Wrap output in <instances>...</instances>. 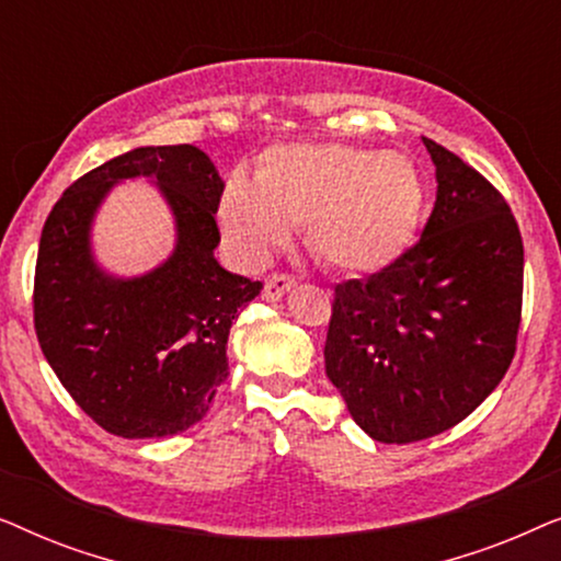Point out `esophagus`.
I'll return each mask as SVG.
<instances>
[{"mask_svg": "<svg viewBox=\"0 0 561 561\" xmlns=\"http://www.w3.org/2000/svg\"><path fill=\"white\" fill-rule=\"evenodd\" d=\"M294 286H296L294 275H288V273H273V275H267V278H265L263 298H265V301H280V298L286 296L288 290L294 288Z\"/></svg>", "mask_w": 561, "mask_h": 561, "instance_id": "34e87169", "label": "esophagus"}]
</instances>
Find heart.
Instances as JSON below:
<instances>
[{
  "mask_svg": "<svg viewBox=\"0 0 561 561\" xmlns=\"http://www.w3.org/2000/svg\"><path fill=\"white\" fill-rule=\"evenodd\" d=\"M424 181L409 158L342 142H290L260 160L255 183L232 175L219 225L237 255L263 263L304 227L311 255L347 275H375L416 240Z\"/></svg>",
  "mask_w": 561,
  "mask_h": 561,
  "instance_id": "obj_1",
  "label": "heart"
}]
</instances>
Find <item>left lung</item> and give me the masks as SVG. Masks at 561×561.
Segmentation results:
<instances>
[{
    "label": "left lung",
    "mask_w": 561,
    "mask_h": 561,
    "mask_svg": "<svg viewBox=\"0 0 561 561\" xmlns=\"http://www.w3.org/2000/svg\"><path fill=\"white\" fill-rule=\"evenodd\" d=\"M436 202L421 240L334 288L327 378L355 424L409 444L470 416L516 355L524 242L511 206L462 158L424 137Z\"/></svg>",
    "instance_id": "1"
}]
</instances>
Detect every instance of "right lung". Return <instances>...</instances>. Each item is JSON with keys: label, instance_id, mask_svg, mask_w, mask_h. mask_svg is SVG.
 Segmentation results:
<instances>
[{"label": "right lung", "instance_id": "add662e5", "mask_svg": "<svg viewBox=\"0 0 561 561\" xmlns=\"http://www.w3.org/2000/svg\"><path fill=\"white\" fill-rule=\"evenodd\" d=\"M150 178L172 206L176 248L156 272L117 279L95 265L90 221L114 182ZM225 181L194 145L135 148L71 183L45 219L35 334L53 373L104 432L160 439L209 411L229 375L237 311L263 288L214 257Z\"/></svg>", "mask_w": 561, "mask_h": 561}]
</instances>
